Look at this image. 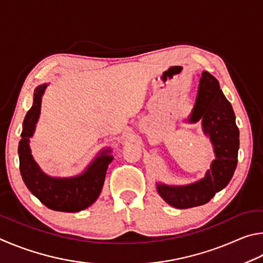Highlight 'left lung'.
<instances>
[{"label": "left lung", "mask_w": 263, "mask_h": 263, "mask_svg": "<svg viewBox=\"0 0 263 263\" xmlns=\"http://www.w3.org/2000/svg\"><path fill=\"white\" fill-rule=\"evenodd\" d=\"M202 120L203 133L214 145L215 159L204 178L186 186L157 183L158 194L170 205L187 209L205 204L215 194L227 187L238 163L239 129L230 101L225 98L219 83L208 71L202 72L196 103L190 122Z\"/></svg>", "instance_id": "left-lung-1"}]
</instances>
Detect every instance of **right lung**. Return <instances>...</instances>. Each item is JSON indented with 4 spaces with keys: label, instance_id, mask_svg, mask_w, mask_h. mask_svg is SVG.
Returning a JSON list of instances; mask_svg holds the SVG:
<instances>
[{
    "label": "right lung",
    "instance_id": "1",
    "mask_svg": "<svg viewBox=\"0 0 263 263\" xmlns=\"http://www.w3.org/2000/svg\"><path fill=\"white\" fill-rule=\"evenodd\" d=\"M46 87L47 84H43L34 90L33 104L23 122L22 140L18 144L21 174L29 191L47 208L64 213H77L86 209L98 199L104 186L106 171L113 160L110 155L112 150H101L80 176L54 178L41 171L31 154L29 143L39 120L41 98Z\"/></svg>",
    "mask_w": 263,
    "mask_h": 263
}]
</instances>
